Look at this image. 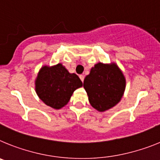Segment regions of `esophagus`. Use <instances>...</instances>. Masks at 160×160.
Segmentation results:
<instances>
[{
    "instance_id": "obj_1",
    "label": "esophagus",
    "mask_w": 160,
    "mask_h": 160,
    "mask_svg": "<svg viewBox=\"0 0 160 160\" xmlns=\"http://www.w3.org/2000/svg\"><path fill=\"white\" fill-rule=\"evenodd\" d=\"M79 78H80V79H81V81H82V82H83V81H84L85 76L83 75V74H81V75H79Z\"/></svg>"
}]
</instances>
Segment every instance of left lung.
<instances>
[{
    "instance_id": "left-lung-1",
    "label": "left lung",
    "mask_w": 160,
    "mask_h": 160,
    "mask_svg": "<svg viewBox=\"0 0 160 160\" xmlns=\"http://www.w3.org/2000/svg\"><path fill=\"white\" fill-rule=\"evenodd\" d=\"M83 87L90 105L97 111H105L121 100L125 90L126 79L115 63L98 62L85 78Z\"/></svg>"
}]
</instances>
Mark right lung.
Instances as JSON below:
<instances>
[{
    "label": "right lung",
    "instance_id": "right-lung-1",
    "mask_svg": "<svg viewBox=\"0 0 160 160\" xmlns=\"http://www.w3.org/2000/svg\"><path fill=\"white\" fill-rule=\"evenodd\" d=\"M82 82L75 73H69L62 64L44 66L35 80V90L46 105L53 109H61L70 101L76 89Z\"/></svg>",
    "mask_w": 160,
    "mask_h": 160
}]
</instances>
